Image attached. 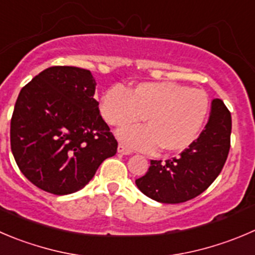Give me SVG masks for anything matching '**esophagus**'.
<instances>
[{
	"mask_svg": "<svg viewBox=\"0 0 255 255\" xmlns=\"http://www.w3.org/2000/svg\"><path fill=\"white\" fill-rule=\"evenodd\" d=\"M118 152H120V154H123V155H130V154H132V151L130 149H128V147L126 146H124L123 144H120L118 146Z\"/></svg>",
	"mask_w": 255,
	"mask_h": 255,
	"instance_id": "1",
	"label": "esophagus"
}]
</instances>
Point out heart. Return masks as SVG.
<instances>
[{
  "label": "heart",
  "instance_id": "1",
  "mask_svg": "<svg viewBox=\"0 0 255 255\" xmlns=\"http://www.w3.org/2000/svg\"><path fill=\"white\" fill-rule=\"evenodd\" d=\"M100 110L106 123L114 126L130 125L141 118L146 123L118 131L128 146L179 152L198 137L209 111V99L203 90L176 82H141L129 91L120 86L106 90Z\"/></svg>",
  "mask_w": 255,
  "mask_h": 255
}]
</instances>
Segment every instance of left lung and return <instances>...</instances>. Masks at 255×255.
I'll return each mask as SVG.
<instances>
[{
  "instance_id": "8db88e82",
  "label": "left lung",
  "mask_w": 255,
  "mask_h": 255,
  "mask_svg": "<svg viewBox=\"0 0 255 255\" xmlns=\"http://www.w3.org/2000/svg\"><path fill=\"white\" fill-rule=\"evenodd\" d=\"M232 116L220 99L212 101L209 120L198 139L178 157L150 160L149 170L135 183L141 193L165 204L188 202L207 190L227 161Z\"/></svg>"
}]
</instances>
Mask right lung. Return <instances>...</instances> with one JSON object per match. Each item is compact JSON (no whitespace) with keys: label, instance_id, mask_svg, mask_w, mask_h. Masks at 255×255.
<instances>
[{"label":"right lung","instance_id":"1","mask_svg":"<svg viewBox=\"0 0 255 255\" xmlns=\"http://www.w3.org/2000/svg\"><path fill=\"white\" fill-rule=\"evenodd\" d=\"M89 70L52 66L20 91L11 119V150L37 188L66 195L84 188L118 141L94 99Z\"/></svg>","mask_w":255,"mask_h":255}]
</instances>
